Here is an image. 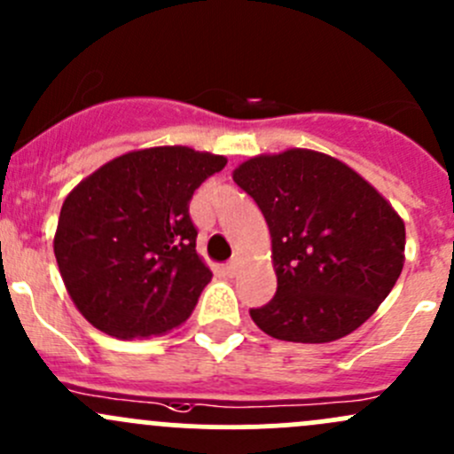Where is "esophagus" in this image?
Wrapping results in <instances>:
<instances>
[{
    "label": "esophagus",
    "mask_w": 454,
    "mask_h": 454,
    "mask_svg": "<svg viewBox=\"0 0 454 454\" xmlns=\"http://www.w3.org/2000/svg\"><path fill=\"white\" fill-rule=\"evenodd\" d=\"M241 265H244V259H241V254H235V256H232V259L226 263V272L231 274V277H235V274L241 270Z\"/></svg>",
    "instance_id": "34e87169"
}]
</instances>
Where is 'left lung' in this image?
I'll list each match as a JSON object with an SVG mask.
<instances>
[{
	"label": "left lung",
	"instance_id": "left-lung-1",
	"mask_svg": "<svg viewBox=\"0 0 454 454\" xmlns=\"http://www.w3.org/2000/svg\"><path fill=\"white\" fill-rule=\"evenodd\" d=\"M232 180L256 201L272 237L277 294L250 309L287 342H332L378 309L404 268L400 215L332 155L287 149L239 164Z\"/></svg>",
	"mask_w": 454,
	"mask_h": 454
}]
</instances>
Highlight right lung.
Wrapping results in <instances>:
<instances>
[{"label": "right lung", "instance_id": "1", "mask_svg": "<svg viewBox=\"0 0 454 454\" xmlns=\"http://www.w3.org/2000/svg\"><path fill=\"white\" fill-rule=\"evenodd\" d=\"M223 167V155L153 146L103 164L67 195L54 256L96 329L149 338L189 318L213 277L195 250L189 201Z\"/></svg>", "mask_w": 454, "mask_h": 454}]
</instances>
